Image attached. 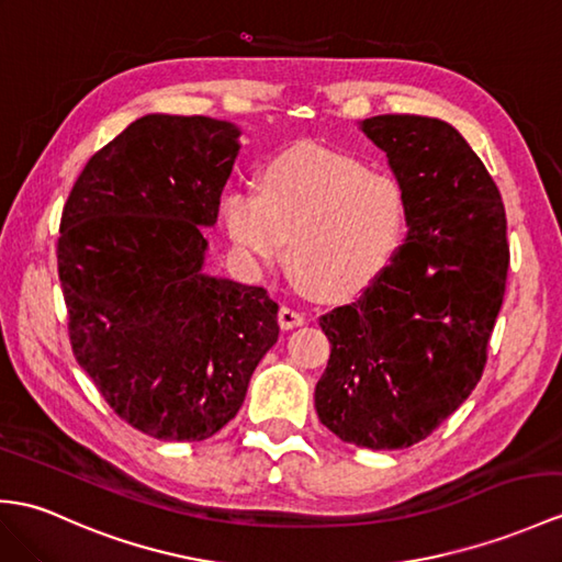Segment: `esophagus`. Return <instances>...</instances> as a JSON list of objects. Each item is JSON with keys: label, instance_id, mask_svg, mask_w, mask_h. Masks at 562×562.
Instances as JSON below:
<instances>
[{"label": "esophagus", "instance_id": "34e87169", "mask_svg": "<svg viewBox=\"0 0 562 562\" xmlns=\"http://www.w3.org/2000/svg\"><path fill=\"white\" fill-rule=\"evenodd\" d=\"M304 323V313L296 311L292 306H282L280 308V325L284 330H292V328H299V325Z\"/></svg>", "mask_w": 562, "mask_h": 562}]
</instances>
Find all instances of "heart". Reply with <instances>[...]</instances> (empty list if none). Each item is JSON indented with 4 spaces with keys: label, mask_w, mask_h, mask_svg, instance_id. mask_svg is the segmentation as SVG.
Segmentation results:
<instances>
[{
    "label": "heart",
    "mask_w": 562,
    "mask_h": 562,
    "mask_svg": "<svg viewBox=\"0 0 562 562\" xmlns=\"http://www.w3.org/2000/svg\"><path fill=\"white\" fill-rule=\"evenodd\" d=\"M222 217L246 256L276 263L286 237L299 280L321 294H347L371 282L397 251L407 203L395 177L304 143L266 165L260 193L229 189Z\"/></svg>",
    "instance_id": "1"
}]
</instances>
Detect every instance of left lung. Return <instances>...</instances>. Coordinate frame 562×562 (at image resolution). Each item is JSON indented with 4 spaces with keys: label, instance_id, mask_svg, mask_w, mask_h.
<instances>
[{
    "label": "left lung",
    "instance_id": "1",
    "mask_svg": "<svg viewBox=\"0 0 562 562\" xmlns=\"http://www.w3.org/2000/svg\"><path fill=\"white\" fill-rule=\"evenodd\" d=\"M407 203V239L355 304L321 316L333 345L316 385L325 428L359 448H409L472 395L503 306L510 244L501 191L440 120H363Z\"/></svg>",
    "mask_w": 562,
    "mask_h": 562
}]
</instances>
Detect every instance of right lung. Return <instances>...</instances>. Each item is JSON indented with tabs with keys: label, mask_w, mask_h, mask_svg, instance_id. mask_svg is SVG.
<instances>
[{
	"label": "right lung",
	"mask_w": 562,
	"mask_h": 562,
	"mask_svg": "<svg viewBox=\"0 0 562 562\" xmlns=\"http://www.w3.org/2000/svg\"><path fill=\"white\" fill-rule=\"evenodd\" d=\"M237 136L207 116H140L86 162L61 211L74 357L122 422L158 440L227 426L280 335L266 286L201 270Z\"/></svg>",
	"instance_id": "obj_1"
}]
</instances>
